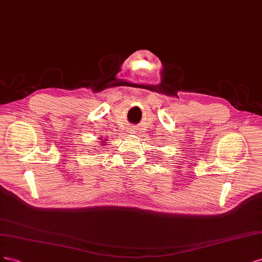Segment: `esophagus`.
Instances as JSON below:
<instances>
[{
  "label": "esophagus",
  "instance_id": "obj_1",
  "mask_svg": "<svg viewBox=\"0 0 262 262\" xmlns=\"http://www.w3.org/2000/svg\"><path fill=\"white\" fill-rule=\"evenodd\" d=\"M129 133H136V129L135 128H132V129H129Z\"/></svg>",
  "mask_w": 262,
  "mask_h": 262
}]
</instances>
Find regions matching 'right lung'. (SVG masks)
Here are the masks:
<instances>
[{
	"instance_id": "obj_1",
	"label": "right lung",
	"mask_w": 262,
	"mask_h": 262,
	"mask_svg": "<svg viewBox=\"0 0 262 262\" xmlns=\"http://www.w3.org/2000/svg\"><path fill=\"white\" fill-rule=\"evenodd\" d=\"M100 140H102V141H100V143L102 144V146H105V145H106V143H107V140H106V139H102V138H100Z\"/></svg>"
}]
</instances>
